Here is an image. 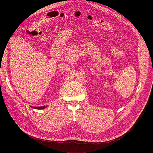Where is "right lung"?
Instances as JSON below:
<instances>
[{"instance_id":"add662e5","label":"right lung","mask_w":153,"mask_h":153,"mask_svg":"<svg viewBox=\"0 0 153 153\" xmlns=\"http://www.w3.org/2000/svg\"><path fill=\"white\" fill-rule=\"evenodd\" d=\"M39 108H44L45 106H41V107H39Z\"/></svg>"}]
</instances>
